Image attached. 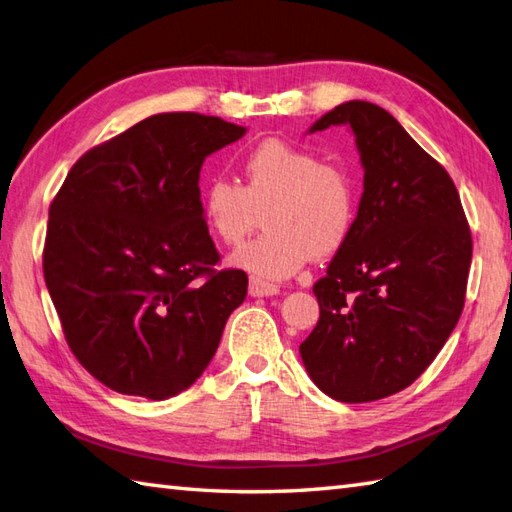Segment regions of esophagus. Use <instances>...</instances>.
Instances as JSON below:
<instances>
[{
  "label": "esophagus",
  "instance_id": "1",
  "mask_svg": "<svg viewBox=\"0 0 512 512\" xmlns=\"http://www.w3.org/2000/svg\"><path fill=\"white\" fill-rule=\"evenodd\" d=\"M248 295L250 297H275V295H279V286L268 284V281H262L257 277H250Z\"/></svg>",
  "mask_w": 512,
  "mask_h": 512
}]
</instances>
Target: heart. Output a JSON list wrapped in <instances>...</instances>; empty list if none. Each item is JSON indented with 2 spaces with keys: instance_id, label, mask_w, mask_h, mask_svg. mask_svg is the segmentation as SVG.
I'll return each mask as SVG.
<instances>
[{
  "instance_id": "b5f03b06",
  "label": "heart",
  "mask_w": 512,
  "mask_h": 512,
  "mask_svg": "<svg viewBox=\"0 0 512 512\" xmlns=\"http://www.w3.org/2000/svg\"><path fill=\"white\" fill-rule=\"evenodd\" d=\"M244 187L213 178L202 189V215L215 239L237 246L266 209L270 231L237 248L231 266L257 279H286L312 255L328 257L350 237L356 182L336 162L286 140L268 138L242 160Z\"/></svg>"
}]
</instances>
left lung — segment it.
Masks as SVG:
<instances>
[{
    "instance_id": "obj_1",
    "label": "left lung",
    "mask_w": 512,
    "mask_h": 512,
    "mask_svg": "<svg viewBox=\"0 0 512 512\" xmlns=\"http://www.w3.org/2000/svg\"><path fill=\"white\" fill-rule=\"evenodd\" d=\"M347 125L365 171L350 237L314 284L321 317L299 352L323 394L372 402L438 356L464 308L473 239L451 176L383 107L347 101L310 127Z\"/></svg>"
}]
</instances>
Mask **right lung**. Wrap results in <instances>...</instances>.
<instances>
[{
    "label": "right lung",
    "mask_w": 512,
    "mask_h": 512,
    "mask_svg": "<svg viewBox=\"0 0 512 512\" xmlns=\"http://www.w3.org/2000/svg\"><path fill=\"white\" fill-rule=\"evenodd\" d=\"M246 127L217 116H149L70 169L43 246V277L72 354L118 394L165 400L202 376L244 270H215L200 169Z\"/></svg>",
    "instance_id": "right-lung-1"
}]
</instances>
